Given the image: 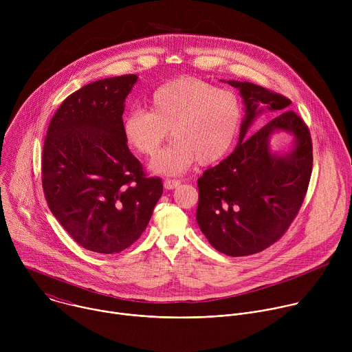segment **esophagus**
<instances>
[{
  "label": "esophagus",
  "mask_w": 352,
  "mask_h": 352,
  "mask_svg": "<svg viewBox=\"0 0 352 352\" xmlns=\"http://www.w3.org/2000/svg\"><path fill=\"white\" fill-rule=\"evenodd\" d=\"M179 184H181V181H178V179H166L164 181V188L166 189H174V188L179 186Z\"/></svg>",
  "instance_id": "obj_1"
}]
</instances>
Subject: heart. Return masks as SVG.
I'll list each match as a JSON object with an SVG mask.
<instances>
[{
  "mask_svg": "<svg viewBox=\"0 0 352 352\" xmlns=\"http://www.w3.org/2000/svg\"><path fill=\"white\" fill-rule=\"evenodd\" d=\"M150 111L131 110L122 120L126 143L153 156L168 136L174 142L153 159L150 170L181 175L197 160H221L234 144L242 120L238 96L199 79H175L157 87L148 98Z\"/></svg>",
  "mask_w": 352,
  "mask_h": 352,
  "instance_id": "heart-1",
  "label": "heart"
}]
</instances>
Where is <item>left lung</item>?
<instances>
[{"label":"left lung","instance_id":"1","mask_svg":"<svg viewBox=\"0 0 352 352\" xmlns=\"http://www.w3.org/2000/svg\"><path fill=\"white\" fill-rule=\"evenodd\" d=\"M227 83L239 90L245 117L234 152L197 179L196 221L219 252L248 256L274 243L295 219L312 174V140L305 122L288 110L287 97L249 82ZM266 109L279 116L250 135ZM278 131L293 138L288 153L271 150Z\"/></svg>","mask_w":352,"mask_h":352}]
</instances>
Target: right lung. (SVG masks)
Returning a JSON list of instances; mask_svg holds the SVG:
<instances>
[{"instance_id":"1","label":"right lung","mask_w":352,"mask_h":352,"mask_svg":"<svg viewBox=\"0 0 352 352\" xmlns=\"http://www.w3.org/2000/svg\"><path fill=\"white\" fill-rule=\"evenodd\" d=\"M138 75L91 82L68 96L43 147L47 205L85 249L118 254L146 230L163 193L147 178L122 133L125 98Z\"/></svg>"}]
</instances>
